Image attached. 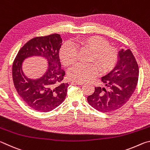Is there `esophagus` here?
Listing matches in <instances>:
<instances>
[{"label": "esophagus", "mask_w": 150, "mask_h": 150, "mask_svg": "<svg viewBox=\"0 0 150 150\" xmlns=\"http://www.w3.org/2000/svg\"><path fill=\"white\" fill-rule=\"evenodd\" d=\"M72 84H76V85H81L84 84V82H78V81H73L71 82Z\"/></svg>", "instance_id": "1"}]
</instances>
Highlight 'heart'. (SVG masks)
Returning a JSON list of instances; mask_svg holds the SVG:
<instances>
[{"mask_svg": "<svg viewBox=\"0 0 150 150\" xmlns=\"http://www.w3.org/2000/svg\"><path fill=\"white\" fill-rule=\"evenodd\" d=\"M76 45L81 50L91 52L88 64H77L69 71L71 79L78 82L89 81L98 74V69L106 73L113 69L118 59V51L109 46L107 40L99 36L83 38L76 40ZM60 59L63 65L70 67L77 62V52L71 43L67 42L62 45L59 52Z\"/></svg>", "mask_w": 150, "mask_h": 150, "instance_id": "heart-1", "label": "heart"}]
</instances>
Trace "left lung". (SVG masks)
I'll use <instances>...</instances> for the list:
<instances>
[{
  "label": "left lung",
  "mask_w": 150,
  "mask_h": 150,
  "mask_svg": "<svg viewBox=\"0 0 150 150\" xmlns=\"http://www.w3.org/2000/svg\"><path fill=\"white\" fill-rule=\"evenodd\" d=\"M139 68L130 50L118 52V60L115 68L101 78L108 87H95L87 97L89 105L102 112L118 110L128 102L138 84Z\"/></svg>",
  "instance_id": "left-lung-1"
}]
</instances>
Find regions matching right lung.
<instances>
[{"label":"right lung","instance_id":"1","mask_svg":"<svg viewBox=\"0 0 150 150\" xmlns=\"http://www.w3.org/2000/svg\"><path fill=\"white\" fill-rule=\"evenodd\" d=\"M62 39L58 34L36 37L19 50L12 65V79L21 98L35 110L47 112L59 106L67 95L68 83L62 82L65 71L61 68L59 52ZM40 56L47 60L48 67L41 78H27L22 63L28 57Z\"/></svg>","mask_w":150,"mask_h":150}]
</instances>
